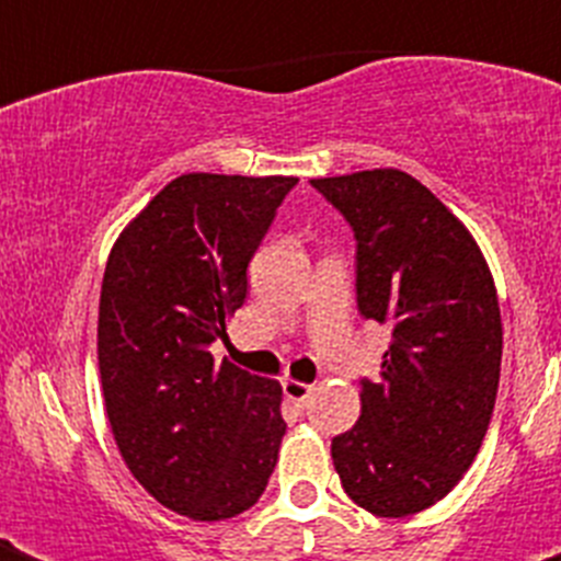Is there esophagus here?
I'll list each match as a JSON object with an SVG mask.
<instances>
[{"mask_svg":"<svg viewBox=\"0 0 561 561\" xmlns=\"http://www.w3.org/2000/svg\"><path fill=\"white\" fill-rule=\"evenodd\" d=\"M282 390H285V399L290 401V404H297V408H302L308 399H311V383L306 381H297V378H288V381L282 383Z\"/></svg>","mask_w":561,"mask_h":561,"instance_id":"obj_1","label":"esophagus"}]
</instances>
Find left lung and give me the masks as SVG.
<instances>
[{
    "instance_id": "obj_1",
    "label": "left lung",
    "mask_w": 561,
    "mask_h": 561,
    "mask_svg": "<svg viewBox=\"0 0 561 561\" xmlns=\"http://www.w3.org/2000/svg\"><path fill=\"white\" fill-rule=\"evenodd\" d=\"M358 238L360 314L392 332L360 419L332 439L346 495L378 518L443 501L486 436L501 378V308L466 224L399 169L311 180Z\"/></svg>"
}]
</instances>
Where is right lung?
<instances>
[{
	"mask_svg": "<svg viewBox=\"0 0 561 561\" xmlns=\"http://www.w3.org/2000/svg\"><path fill=\"white\" fill-rule=\"evenodd\" d=\"M297 178L183 174L110 250L99 373L122 460L153 501L224 522L262 497L285 436L279 381L209 346L247 299V264Z\"/></svg>",
	"mask_w": 561,
	"mask_h": 561,
	"instance_id": "right-lung-1",
	"label": "right lung"
}]
</instances>
